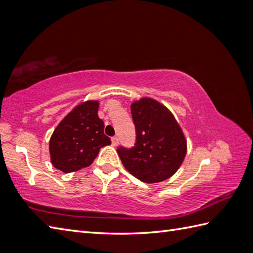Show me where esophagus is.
Instances as JSON below:
<instances>
[{
    "instance_id": "1",
    "label": "esophagus",
    "mask_w": 253,
    "mask_h": 253,
    "mask_svg": "<svg viewBox=\"0 0 253 253\" xmlns=\"http://www.w3.org/2000/svg\"><path fill=\"white\" fill-rule=\"evenodd\" d=\"M118 142H119L118 137H117V136H114L113 138H112V145H113V146H115V147H116V146L118 145Z\"/></svg>"
}]
</instances>
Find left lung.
<instances>
[{
  "label": "left lung",
  "instance_id": "8db88e82",
  "mask_svg": "<svg viewBox=\"0 0 253 253\" xmlns=\"http://www.w3.org/2000/svg\"><path fill=\"white\" fill-rule=\"evenodd\" d=\"M136 144L119 147L122 163L132 176L146 183L170 178L187 154V140L173 115L162 103L142 97L131 104Z\"/></svg>",
  "mask_w": 253,
  "mask_h": 253
}]
</instances>
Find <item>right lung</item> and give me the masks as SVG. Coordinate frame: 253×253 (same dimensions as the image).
Listing matches in <instances>:
<instances>
[{"mask_svg":"<svg viewBox=\"0 0 253 253\" xmlns=\"http://www.w3.org/2000/svg\"><path fill=\"white\" fill-rule=\"evenodd\" d=\"M98 100L77 105L55 128L49 139L50 163L65 173L88 167L99 149L111 145L104 134V122L98 117Z\"/></svg>","mask_w":253,"mask_h":253,"instance_id":"1","label":"right lung"}]
</instances>
